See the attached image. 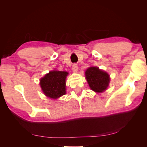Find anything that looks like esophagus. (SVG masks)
Segmentation results:
<instances>
[{"mask_svg":"<svg viewBox=\"0 0 147 147\" xmlns=\"http://www.w3.org/2000/svg\"><path fill=\"white\" fill-rule=\"evenodd\" d=\"M72 69H73V72H77L78 71V65L76 64H74L72 66Z\"/></svg>","mask_w":147,"mask_h":147,"instance_id":"34e87169","label":"esophagus"}]
</instances>
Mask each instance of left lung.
<instances>
[{"label":"left lung","instance_id":"left-lung-1","mask_svg":"<svg viewBox=\"0 0 147 147\" xmlns=\"http://www.w3.org/2000/svg\"><path fill=\"white\" fill-rule=\"evenodd\" d=\"M86 79L89 86L95 92H103L109 86V75L97 67H91L85 72Z\"/></svg>","mask_w":147,"mask_h":147}]
</instances>
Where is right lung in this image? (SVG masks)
I'll list each match as a JSON object with an SVG mask.
<instances>
[{
  "mask_svg": "<svg viewBox=\"0 0 147 147\" xmlns=\"http://www.w3.org/2000/svg\"><path fill=\"white\" fill-rule=\"evenodd\" d=\"M67 72L53 71L40 80V86L45 95L51 98H57L65 94V78Z\"/></svg>",
  "mask_w": 147,
  "mask_h": 147,
  "instance_id": "add662e5",
  "label": "right lung"
}]
</instances>
